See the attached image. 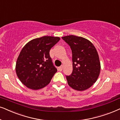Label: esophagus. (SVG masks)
Masks as SVG:
<instances>
[{"label":"esophagus","mask_w":120,"mask_h":120,"mask_svg":"<svg viewBox=\"0 0 120 120\" xmlns=\"http://www.w3.org/2000/svg\"><path fill=\"white\" fill-rule=\"evenodd\" d=\"M58 70L60 71H62V70H63V66H61L59 67H58Z\"/></svg>","instance_id":"34e87169"}]
</instances>
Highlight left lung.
I'll return each instance as SVG.
<instances>
[{"instance_id": "obj_1", "label": "left lung", "mask_w": 120, "mask_h": 120, "mask_svg": "<svg viewBox=\"0 0 120 120\" xmlns=\"http://www.w3.org/2000/svg\"><path fill=\"white\" fill-rule=\"evenodd\" d=\"M62 38L68 43L72 52L73 71L66 76L68 85L78 91L88 89L95 83L100 74V63L95 47L82 37L69 35Z\"/></svg>"}]
</instances>
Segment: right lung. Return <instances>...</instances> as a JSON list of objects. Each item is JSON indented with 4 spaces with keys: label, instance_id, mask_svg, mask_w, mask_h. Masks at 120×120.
I'll return each mask as SVG.
<instances>
[{
    "label": "right lung",
    "instance_id": "right-lung-1",
    "mask_svg": "<svg viewBox=\"0 0 120 120\" xmlns=\"http://www.w3.org/2000/svg\"><path fill=\"white\" fill-rule=\"evenodd\" d=\"M60 40L59 37L45 36L31 40L21 49L15 69L19 79L28 88L38 90L50 83L57 69L49 51Z\"/></svg>",
    "mask_w": 120,
    "mask_h": 120
}]
</instances>
